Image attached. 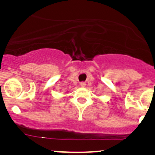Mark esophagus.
Masks as SVG:
<instances>
[{"instance_id":"1","label":"esophagus","mask_w":155,"mask_h":155,"mask_svg":"<svg viewBox=\"0 0 155 155\" xmlns=\"http://www.w3.org/2000/svg\"><path fill=\"white\" fill-rule=\"evenodd\" d=\"M80 87H84L86 86V83L84 82H81L80 83Z\"/></svg>"}]
</instances>
